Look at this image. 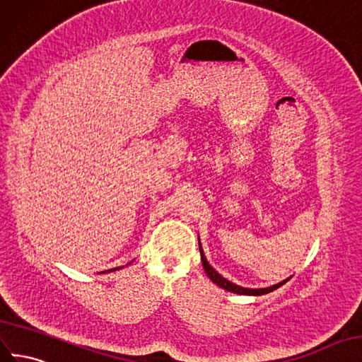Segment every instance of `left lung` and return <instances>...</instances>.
I'll return each instance as SVG.
<instances>
[{
    "mask_svg": "<svg viewBox=\"0 0 362 362\" xmlns=\"http://www.w3.org/2000/svg\"><path fill=\"white\" fill-rule=\"evenodd\" d=\"M199 247H200V255H202V264H203V267H204L206 274H208V276L211 277V281H212L214 284H216L218 286L224 288V290H227V291H232V293H236V294H244V296H262V294H268V293H272V291L277 290L279 286H282L284 284L288 282V279H285V281L281 282V284L273 285V286H268V288H257V290H250V288L238 286V285L232 284L230 281H227V279H224L221 274L216 273V272L214 270V268L209 265V262L206 261V256H204V253H203L200 240H199Z\"/></svg>",
    "mask_w": 362,
    "mask_h": 362,
    "instance_id": "8db88e82",
    "label": "left lung"
}]
</instances>
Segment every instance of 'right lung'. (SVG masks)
Here are the masks:
<instances>
[{
	"label": "right lung",
	"mask_w": 362,
	"mask_h": 362,
	"mask_svg": "<svg viewBox=\"0 0 362 362\" xmlns=\"http://www.w3.org/2000/svg\"><path fill=\"white\" fill-rule=\"evenodd\" d=\"M119 268H122V267H117V268H112V270H109V272H115V270H119ZM105 273V272H103Z\"/></svg>",
	"instance_id": "obj_1"
}]
</instances>
